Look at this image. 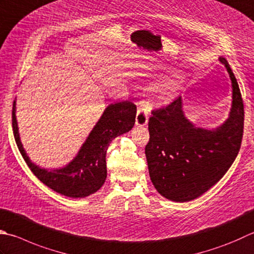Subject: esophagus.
Listing matches in <instances>:
<instances>
[{
	"instance_id": "34e87169",
	"label": "esophagus",
	"mask_w": 254,
	"mask_h": 254,
	"mask_svg": "<svg viewBox=\"0 0 254 254\" xmlns=\"http://www.w3.org/2000/svg\"><path fill=\"white\" fill-rule=\"evenodd\" d=\"M147 122H148V109H147L146 103L141 102L140 107L137 108L135 123L138 127H144L146 126Z\"/></svg>"
}]
</instances>
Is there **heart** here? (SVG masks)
Listing matches in <instances>:
<instances>
[{
  "label": "heart",
  "instance_id": "1",
  "mask_svg": "<svg viewBox=\"0 0 254 254\" xmlns=\"http://www.w3.org/2000/svg\"><path fill=\"white\" fill-rule=\"evenodd\" d=\"M176 86H177L176 79L168 78L163 82L156 84V86L154 87V92L157 93V96L161 99L162 102L167 101L170 100V99L174 96V93H175Z\"/></svg>",
  "mask_w": 254,
  "mask_h": 254
}]
</instances>
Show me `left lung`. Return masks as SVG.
Segmentation results:
<instances>
[{
    "instance_id": "8db88e82",
    "label": "left lung",
    "mask_w": 254,
    "mask_h": 254,
    "mask_svg": "<svg viewBox=\"0 0 254 254\" xmlns=\"http://www.w3.org/2000/svg\"><path fill=\"white\" fill-rule=\"evenodd\" d=\"M225 64L232 83L229 118L215 130L197 127L183 111L182 98L153 110L148 120L150 141L145 155L151 181L163 197L190 201L219 182L240 151L245 110L239 84L229 64Z\"/></svg>"
}]
</instances>
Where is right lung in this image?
<instances>
[{
    "label": "right lung",
    "mask_w": 254,
    "mask_h": 254,
    "mask_svg": "<svg viewBox=\"0 0 254 254\" xmlns=\"http://www.w3.org/2000/svg\"><path fill=\"white\" fill-rule=\"evenodd\" d=\"M13 102L12 126L15 142L33 174L56 192L71 198H83L98 191L106 182V154L113 138L131 130L135 123L136 106L130 101L111 103L106 108L77 156L63 168L45 170L29 160L19 138Z\"/></svg>",
    "instance_id": "1"
}]
</instances>
